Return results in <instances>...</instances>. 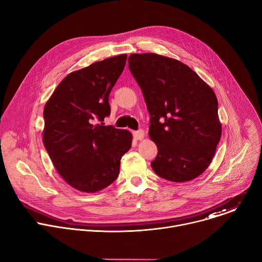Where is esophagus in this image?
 Returning a JSON list of instances; mask_svg holds the SVG:
<instances>
[{
    "label": "esophagus",
    "mask_w": 262,
    "mask_h": 262,
    "mask_svg": "<svg viewBox=\"0 0 262 262\" xmlns=\"http://www.w3.org/2000/svg\"><path fill=\"white\" fill-rule=\"evenodd\" d=\"M145 137V134H144V130L140 129L138 132H134V138L136 140H143Z\"/></svg>",
    "instance_id": "34e87169"
}]
</instances>
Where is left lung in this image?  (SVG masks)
Returning a JSON list of instances; mask_svg holds the SVG:
<instances>
[{"mask_svg": "<svg viewBox=\"0 0 262 262\" xmlns=\"http://www.w3.org/2000/svg\"><path fill=\"white\" fill-rule=\"evenodd\" d=\"M128 67L150 115L149 137L159 150L154 171L174 182L200 176L222 135L213 90L188 65L166 56L132 54Z\"/></svg>", "mask_w": 262, "mask_h": 262, "instance_id": "1", "label": "left lung"}]
</instances>
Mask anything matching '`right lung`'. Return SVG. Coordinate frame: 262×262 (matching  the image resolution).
I'll use <instances>...</instances> for the list:
<instances>
[{"label":"right lung","mask_w":262,"mask_h":262,"mask_svg":"<svg viewBox=\"0 0 262 262\" xmlns=\"http://www.w3.org/2000/svg\"><path fill=\"white\" fill-rule=\"evenodd\" d=\"M126 58L118 55L70 72L45 105V147L57 172L80 192L96 193L114 182L132 147L130 132L102 123Z\"/></svg>","instance_id":"right-lung-1"}]
</instances>
